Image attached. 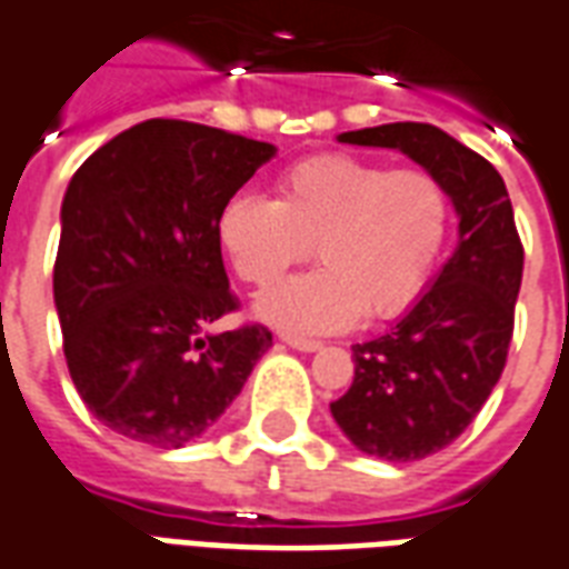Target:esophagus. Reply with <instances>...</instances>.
Instances as JSON below:
<instances>
[{"label": "esophagus", "instance_id": "1", "mask_svg": "<svg viewBox=\"0 0 569 569\" xmlns=\"http://www.w3.org/2000/svg\"><path fill=\"white\" fill-rule=\"evenodd\" d=\"M280 339H283L289 348H296V351H320V348H323L317 339H305V336H292V332H283Z\"/></svg>", "mask_w": 569, "mask_h": 569}]
</instances>
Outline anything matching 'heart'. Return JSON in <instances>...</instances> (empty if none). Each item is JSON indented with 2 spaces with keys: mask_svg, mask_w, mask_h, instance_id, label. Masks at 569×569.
I'll return each mask as SVG.
<instances>
[{
  "mask_svg": "<svg viewBox=\"0 0 569 569\" xmlns=\"http://www.w3.org/2000/svg\"><path fill=\"white\" fill-rule=\"evenodd\" d=\"M452 228V197L428 169L323 153L289 166L277 200L233 193L218 212V243L243 283L268 289L308 261L323 268L286 280L258 301L283 329L336 332L363 313L391 320L422 296Z\"/></svg>",
  "mask_w": 569,
  "mask_h": 569,
  "instance_id": "obj_1",
  "label": "heart"
}]
</instances>
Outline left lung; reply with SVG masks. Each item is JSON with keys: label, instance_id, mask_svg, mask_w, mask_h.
I'll list each match as a JSON object with an SVG mask.
<instances>
[{"label": "left lung", "instance_id": "obj_1", "mask_svg": "<svg viewBox=\"0 0 569 569\" xmlns=\"http://www.w3.org/2000/svg\"><path fill=\"white\" fill-rule=\"evenodd\" d=\"M339 141L403 150L459 212V246L435 286L385 336L353 345L351 388L329 403L357 450L416 462L462 435L506 369L523 246L502 174L437 126L388 122Z\"/></svg>", "mask_w": 569, "mask_h": 569}]
</instances>
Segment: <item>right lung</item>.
Segmentation results:
<instances>
[{"mask_svg": "<svg viewBox=\"0 0 569 569\" xmlns=\"http://www.w3.org/2000/svg\"><path fill=\"white\" fill-rule=\"evenodd\" d=\"M273 144L147 119L98 147L63 193L54 305L79 397L110 431L184 447L240 395L271 329L237 311L218 212Z\"/></svg>", "mask_w": 569, "mask_h": 569, "instance_id": "right-lung-1", "label": "right lung"}]
</instances>
